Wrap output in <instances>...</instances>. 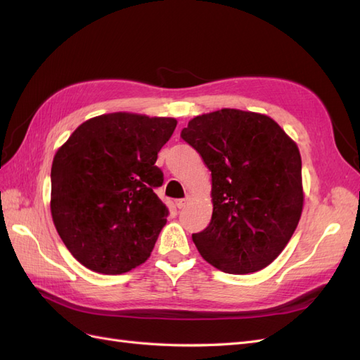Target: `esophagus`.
Listing matches in <instances>:
<instances>
[{"label": "esophagus", "mask_w": 360, "mask_h": 360, "mask_svg": "<svg viewBox=\"0 0 360 360\" xmlns=\"http://www.w3.org/2000/svg\"><path fill=\"white\" fill-rule=\"evenodd\" d=\"M189 202V198H181V200H176V205L179 209H183V207H186V204Z\"/></svg>", "instance_id": "obj_1"}]
</instances>
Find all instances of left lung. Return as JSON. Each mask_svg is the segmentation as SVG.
Masks as SVG:
<instances>
[{
	"label": "left lung",
	"mask_w": 360,
	"mask_h": 360,
	"mask_svg": "<svg viewBox=\"0 0 360 360\" xmlns=\"http://www.w3.org/2000/svg\"><path fill=\"white\" fill-rule=\"evenodd\" d=\"M181 138L212 171V221L192 234L201 257L231 275L274 263L303 210L297 144L269 115L230 108L193 117Z\"/></svg>",
	"instance_id": "1"
}]
</instances>
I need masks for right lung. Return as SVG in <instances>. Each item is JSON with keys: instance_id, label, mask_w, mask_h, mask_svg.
Listing matches in <instances>:
<instances>
[{"instance_id": "obj_1", "label": "right lung", "mask_w": 360, "mask_h": 360, "mask_svg": "<svg viewBox=\"0 0 360 360\" xmlns=\"http://www.w3.org/2000/svg\"><path fill=\"white\" fill-rule=\"evenodd\" d=\"M177 120L111 112L86 120L53 156L51 214L61 240L82 266L122 275L148 259L167 224L155 193V165Z\"/></svg>"}]
</instances>
